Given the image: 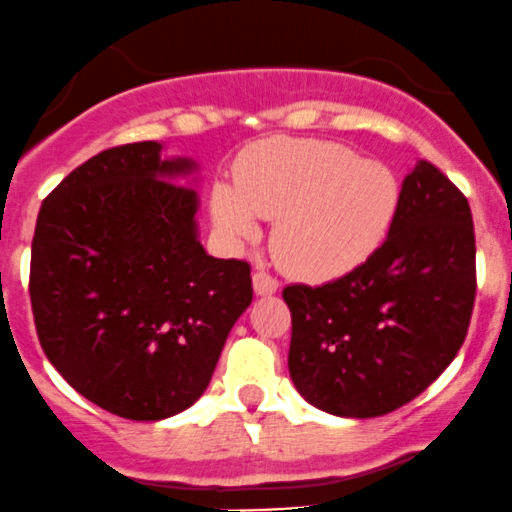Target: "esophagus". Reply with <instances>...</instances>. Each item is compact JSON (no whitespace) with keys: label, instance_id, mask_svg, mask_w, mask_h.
<instances>
[{"label":"esophagus","instance_id":"esophagus-1","mask_svg":"<svg viewBox=\"0 0 512 512\" xmlns=\"http://www.w3.org/2000/svg\"><path fill=\"white\" fill-rule=\"evenodd\" d=\"M252 287H255V294H260V297H267V294H275L277 292V280L272 275H267V272L257 270L255 275H252Z\"/></svg>","mask_w":512,"mask_h":512}]
</instances>
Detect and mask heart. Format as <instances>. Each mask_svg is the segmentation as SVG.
<instances>
[{"label":"heart","instance_id":"1","mask_svg":"<svg viewBox=\"0 0 512 512\" xmlns=\"http://www.w3.org/2000/svg\"><path fill=\"white\" fill-rule=\"evenodd\" d=\"M230 185H215L210 215L242 245L272 225V255L294 277L349 275L381 247L401 203L394 170L322 138H270L237 160Z\"/></svg>","mask_w":512,"mask_h":512}]
</instances>
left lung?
Here are the masks:
<instances>
[{
    "label": "left lung",
    "mask_w": 512,
    "mask_h": 512,
    "mask_svg": "<svg viewBox=\"0 0 512 512\" xmlns=\"http://www.w3.org/2000/svg\"><path fill=\"white\" fill-rule=\"evenodd\" d=\"M289 376L334 416L374 418L416 399L456 359L476 302L466 195L428 160L401 185L384 245L322 287L289 285Z\"/></svg>",
    "instance_id": "left-lung-1"
}]
</instances>
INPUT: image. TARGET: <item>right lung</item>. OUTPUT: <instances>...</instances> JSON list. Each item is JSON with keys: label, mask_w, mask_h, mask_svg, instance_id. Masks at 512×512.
<instances>
[{"label": "right lung", "mask_w": 512, "mask_h": 512, "mask_svg": "<svg viewBox=\"0 0 512 512\" xmlns=\"http://www.w3.org/2000/svg\"><path fill=\"white\" fill-rule=\"evenodd\" d=\"M163 143L108 148L41 203L29 297L41 349L101 409L131 421L185 411L208 389L252 302L250 265L198 240L190 158Z\"/></svg>", "instance_id": "1"}]
</instances>
